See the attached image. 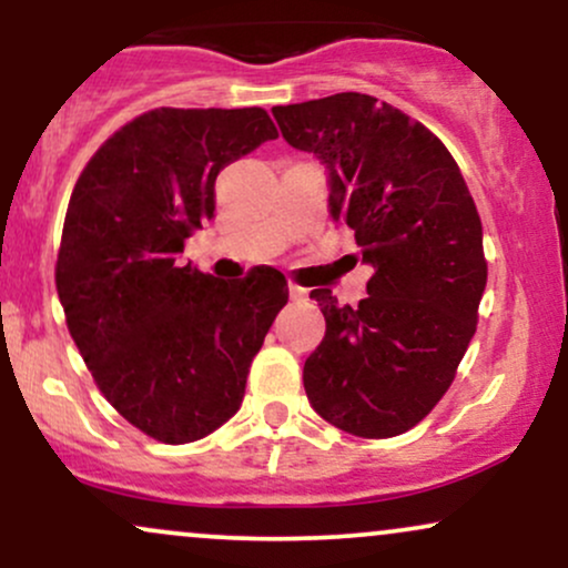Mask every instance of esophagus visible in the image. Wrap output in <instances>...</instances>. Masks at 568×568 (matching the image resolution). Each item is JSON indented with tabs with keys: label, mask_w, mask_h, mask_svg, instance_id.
I'll list each match as a JSON object with an SVG mask.
<instances>
[{
	"label": "esophagus",
	"mask_w": 568,
	"mask_h": 568,
	"mask_svg": "<svg viewBox=\"0 0 568 568\" xmlns=\"http://www.w3.org/2000/svg\"><path fill=\"white\" fill-rule=\"evenodd\" d=\"M288 293H291V302H304L306 298V288H302V285H288Z\"/></svg>",
	"instance_id": "obj_1"
}]
</instances>
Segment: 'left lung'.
Masks as SVG:
<instances>
[{"instance_id":"1","label":"left lung","mask_w":568,"mask_h":568,"mask_svg":"<svg viewBox=\"0 0 568 568\" xmlns=\"http://www.w3.org/2000/svg\"><path fill=\"white\" fill-rule=\"evenodd\" d=\"M280 133L328 173V213L374 270L357 306L321 304L325 336L304 389L325 422L357 438L419 425L452 387L486 288L484 226L448 149L363 93L275 106Z\"/></svg>"}]
</instances>
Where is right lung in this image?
Returning <instances> with one entry per match:
<instances>
[{
	"mask_svg": "<svg viewBox=\"0 0 568 568\" xmlns=\"http://www.w3.org/2000/svg\"><path fill=\"white\" fill-rule=\"evenodd\" d=\"M277 139L264 109H154L103 143L77 181L55 285L69 334L112 406L162 443L237 414L247 368L288 304L272 266L240 280L181 262L216 211V175Z\"/></svg>",
	"mask_w": 568,
	"mask_h": 568,
	"instance_id": "obj_1",
	"label": "right lung"
}]
</instances>
